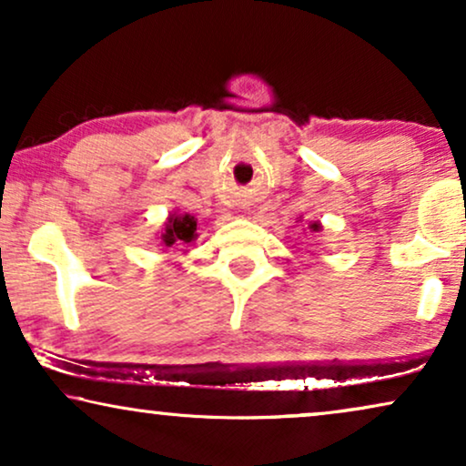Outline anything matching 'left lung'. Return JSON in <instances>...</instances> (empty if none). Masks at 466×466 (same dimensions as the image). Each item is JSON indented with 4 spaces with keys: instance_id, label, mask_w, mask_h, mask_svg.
<instances>
[{
    "instance_id": "obj_1",
    "label": "left lung",
    "mask_w": 466,
    "mask_h": 466,
    "mask_svg": "<svg viewBox=\"0 0 466 466\" xmlns=\"http://www.w3.org/2000/svg\"><path fill=\"white\" fill-rule=\"evenodd\" d=\"M308 228H309L311 233H318V231H322V225H320V222H318V220H314V222H309Z\"/></svg>"
}]
</instances>
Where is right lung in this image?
I'll list each match as a JSON object with an SVG mask.
<instances>
[{"instance_id":"add662e5","label":"right lung","mask_w":466,"mask_h":466,"mask_svg":"<svg viewBox=\"0 0 466 466\" xmlns=\"http://www.w3.org/2000/svg\"><path fill=\"white\" fill-rule=\"evenodd\" d=\"M199 238L197 233V218L190 214H169V218L165 220L161 228V235H158V246L174 248V246H190L193 241Z\"/></svg>"}]
</instances>
